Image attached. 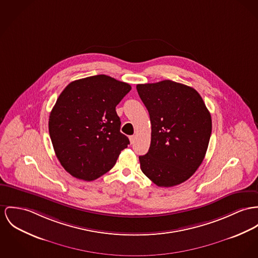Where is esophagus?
I'll list each match as a JSON object with an SVG mask.
<instances>
[{
	"label": "esophagus",
	"mask_w": 258,
	"mask_h": 258,
	"mask_svg": "<svg viewBox=\"0 0 258 258\" xmlns=\"http://www.w3.org/2000/svg\"><path fill=\"white\" fill-rule=\"evenodd\" d=\"M130 141H131L132 144L135 143V141H136V136H131V137H130Z\"/></svg>",
	"instance_id": "34e87169"
}]
</instances>
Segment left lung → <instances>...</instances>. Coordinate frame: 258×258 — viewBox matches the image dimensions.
Here are the masks:
<instances>
[{"label":"left lung","mask_w":258,"mask_h":258,"mask_svg":"<svg viewBox=\"0 0 258 258\" xmlns=\"http://www.w3.org/2000/svg\"><path fill=\"white\" fill-rule=\"evenodd\" d=\"M148 110L151 143L140 169L156 185L170 187L190 178L205 157L212 119L199 92L172 80L138 84Z\"/></svg>","instance_id":"obj_1"}]
</instances>
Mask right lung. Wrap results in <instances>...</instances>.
<instances>
[{"instance_id": "obj_1", "label": "right lung", "mask_w": 258, "mask_h": 258, "mask_svg": "<svg viewBox=\"0 0 258 258\" xmlns=\"http://www.w3.org/2000/svg\"><path fill=\"white\" fill-rule=\"evenodd\" d=\"M132 89L128 83L99 75L71 82L49 118L56 156L75 178L94 180L109 172L130 144L116 106Z\"/></svg>"}]
</instances>
